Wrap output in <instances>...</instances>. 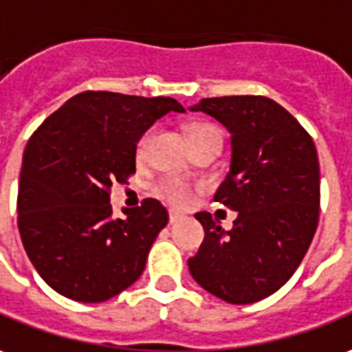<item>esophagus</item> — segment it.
Instances as JSON below:
<instances>
[{
  "label": "esophagus",
  "instance_id": "34e87169",
  "mask_svg": "<svg viewBox=\"0 0 352 352\" xmlns=\"http://www.w3.org/2000/svg\"><path fill=\"white\" fill-rule=\"evenodd\" d=\"M180 212H176V210H170V214H168V220H170V224H176V222H180L182 220Z\"/></svg>",
  "mask_w": 352,
  "mask_h": 352
}]
</instances>
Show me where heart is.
<instances>
[{
  "label": "heart",
  "mask_w": 352,
  "mask_h": 352,
  "mask_svg": "<svg viewBox=\"0 0 352 352\" xmlns=\"http://www.w3.org/2000/svg\"><path fill=\"white\" fill-rule=\"evenodd\" d=\"M210 130H214L212 126L208 124H199V126H193L191 128V138H195V135L205 134V132H210ZM151 138L153 132H145L140 140H138V145H135V155H138V159H145V155L149 151V145H151ZM155 193L164 199L166 203H170V205H176V207H188L193 199V188H191L190 184L186 180H182V178H176V176H168V178H162L155 184Z\"/></svg>",
  "instance_id": "obj_1"
}]
</instances>
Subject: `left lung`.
Here are the masks:
<instances>
[{
  "label": "left lung",
  "instance_id": "1",
  "mask_svg": "<svg viewBox=\"0 0 352 352\" xmlns=\"http://www.w3.org/2000/svg\"><path fill=\"white\" fill-rule=\"evenodd\" d=\"M190 111L217 118L232 135L230 172L214 201L237 212L232 230L208 212L195 214L205 239L190 272L222 301H261L292 278L314 237L318 153L297 118L263 96L201 99Z\"/></svg>",
  "mask_w": 352,
  "mask_h": 352
}]
</instances>
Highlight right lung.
I'll return each mask as SVG.
<instances>
[{"label": "right lung", "instance_id": "right-lung-1", "mask_svg": "<svg viewBox=\"0 0 352 352\" xmlns=\"http://www.w3.org/2000/svg\"><path fill=\"white\" fill-rule=\"evenodd\" d=\"M172 98L82 91L36 130L19 180V232L43 282L80 302H103L142 276L155 237L168 222L157 199L113 217L111 188L135 172L138 140Z\"/></svg>", "mask_w": 352, "mask_h": 352}]
</instances>
